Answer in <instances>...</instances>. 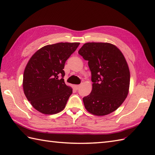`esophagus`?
Returning <instances> with one entry per match:
<instances>
[{
    "label": "esophagus",
    "instance_id": "1",
    "mask_svg": "<svg viewBox=\"0 0 155 155\" xmlns=\"http://www.w3.org/2000/svg\"><path fill=\"white\" fill-rule=\"evenodd\" d=\"M80 87H81V85H75V88H76V89H79V88H80Z\"/></svg>",
    "mask_w": 155,
    "mask_h": 155
}]
</instances>
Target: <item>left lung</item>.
<instances>
[{
	"label": "left lung",
	"mask_w": 155,
	"mask_h": 155,
	"mask_svg": "<svg viewBox=\"0 0 155 155\" xmlns=\"http://www.w3.org/2000/svg\"><path fill=\"white\" fill-rule=\"evenodd\" d=\"M78 54L91 71L93 89L83 100L90 113L104 116L116 110L127 98L130 71L124 55L116 46L108 42H87Z\"/></svg>",
	"instance_id": "8db88e82"
}]
</instances>
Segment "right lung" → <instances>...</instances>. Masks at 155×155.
Segmentation results:
<instances>
[{
    "mask_svg": "<svg viewBox=\"0 0 155 155\" xmlns=\"http://www.w3.org/2000/svg\"><path fill=\"white\" fill-rule=\"evenodd\" d=\"M79 42H59L45 46L32 56L23 74L22 86L27 100L36 110L54 114L64 109L72 93L65 84V62Z\"/></svg>",
    "mask_w": 155,
    "mask_h": 155,
    "instance_id": "add662e5",
    "label": "right lung"
}]
</instances>
